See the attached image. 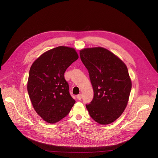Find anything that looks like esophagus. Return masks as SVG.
I'll return each instance as SVG.
<instances>
[{"label":"esophagus","instance_id":"esophagus-1","mask_svg":"<svg viewBox=\"0 0 158 158\" xmlns=\"http://www.w3.org/2000/svg\"><path fill=\"white\" fill-rule=\"evenodd\" d=\"M81 98H82V95H81V94H79V95H78L77 96V98L78 100H81Z\"/></svg>","mask_w":158,"mask_h":158}]
</instances>
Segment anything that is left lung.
Returning a JSON list of instances; mask_svg holds the SVG:
<instances>
[{
	"mask_svg": "<svg viewBox=\"0 0 158 158\" xmlns=\"http://www.w3.org/2000/svg\"><path fill=\"white\" fill-rule=\"evenodd\" d=\"M80 55L94 90V98L86 107L95 122L110 124L122 115L128 102L131 81L127 67L103 47L84 48Z\"/></svg>",
	"mask_w": 158,
	"mask_h": 158,
	"instance_id": "left-lung-1",
	"label": "left lung"
}]
</instances>
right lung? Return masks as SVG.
Wrapping results in <instances>:
<instances>
[{
  "mask_svg": "<svg viewBox=\"0 0 158 158\" xmlns=\"http://www.w3.org/2000/svg\"><path fill=\"white\" fill-rule=\"evenodd\" d=\"M78 58L73 48L59 46L42 54L30 68L28 93L35 111L48 123L61 120L75 103L64 73Z\"/></svg>",
  "mask_w": 158,
  "mask_h": 158,
  "instance_id": "right-lung-1",
  "label": "right lung"
}]
</instances>
